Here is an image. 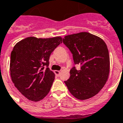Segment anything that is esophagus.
Segmentation results:
<instances>
[{
	"instance_id": "esophagus-1",
	"label": "esophagus",
	"mask_w": 123,
	"mask_h": 123,
	"mask_svg": "<svg viewBox=\"0 0 123 123\" xmlns=\"http://www.w3.org/2000/svg\"><path fill=\"white\" fill-rule=\"evenodd\" d=\"M54 73H55V74H56V75H57V76H60V74L61 72H60V71H58V70H55Z\"/></svg>"
}]
</instances>
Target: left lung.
Listing matches in <instances>:
<instances>
[{"label":"left lung","instance_id":"obj_1","mask_svg":"<svg viewBox=\"0 0 123 123\" xmlns=\"http://www.w3.org/2000/svg\"><path fill=\"white\" fill-rule=\"evenodd\" d=\"M63 42L73 54L75 65L65 81L74 97L85 100L93 97L103 88L108 79L110 62L106 44L99 37L88 32H80L64 37Z\"/></svg>","mask_w":123,"mask_h":123}]
</instances>
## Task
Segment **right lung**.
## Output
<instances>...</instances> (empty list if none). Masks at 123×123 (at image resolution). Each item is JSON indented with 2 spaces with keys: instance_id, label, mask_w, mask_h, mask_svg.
I'll return each instance as SVG.
<instances>
[{
  "instance_id": "right-lung-1",
  "label": "right lung",
  "mask_w": 123,
  "mask_h": 123,
  "mask_svg": "<svg viewBox=\"0 0 123 123\" xmlns=\"http://www.w3.org/2000/svg\"><path fill=\"white\" fill-rule=\"evenodd\" d=\"M61 43V37H30L17 43L13 47L10 62L12 81L29 100L39 101L50 92L55 74L49 68V58Z\"/></svg>"
}]
</instances>
